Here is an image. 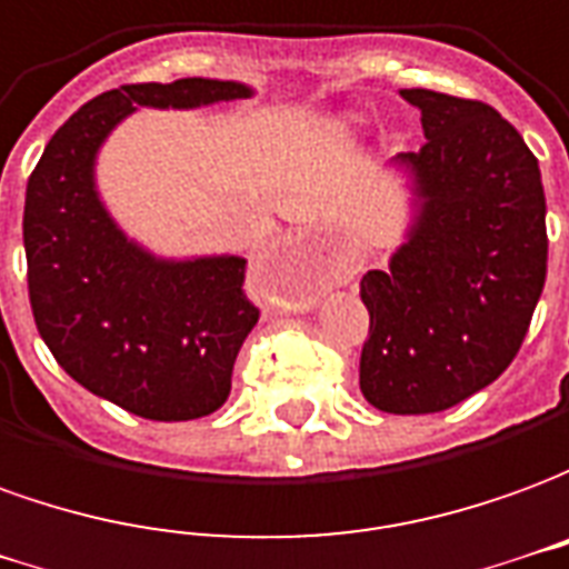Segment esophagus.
I'll list each match as a JSON object with an SVG mask.
<instances>
[{
  "mask_svg": "<svg viewBox=\"0 0 569 569\" xmlns=\"http://www.w3.org/2000/svg\"><path fill=\"white\" fill-rule=\"evenodd\" d=\"M293 251L303 253L306 260L316 266L321 284H328V288L349 284L352 276H356L349 253L342 251V244L333 239V236H325V232H309V236H303V239L293 241Z\"/></svg>",
  "mask_w": 569,
  "mask_h": 569,
  "instance_id": "esophagus-1",
  "label": "esophagus"
}]
</instances>
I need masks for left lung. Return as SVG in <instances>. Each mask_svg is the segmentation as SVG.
Instances as JSON below:
<instances>
[{"mask_svg":"<svg viewBox=\"0 0 569 569\" xmlns=\"http://www.w3.org/2000/svg\"><path fill=\"white\" fill-rule=\"evenodd\" d=\"M426 143L392 164L413 220L389 269L361 278L370 330L361 392L386 413H438L518 356L546 284V192L523 137L493 107L401 88Z\"/></svg>","mask_w":569,"mask_h":569,"instance_id":"8db88e82","label":"left lung"}]
</instances>
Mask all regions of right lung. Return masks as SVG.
Returning <instances> with one entry per match:
<instances>
[{
	"label": "right lung",
	"mask_w": 569,
	"mask_h": 569,
	"mask_svg": "<svg viewBox=\"0 0 569 569\" xmlns=\"http://www.w3.org/2000/svg\"><path fill=\"white\" fill-rule=\"evenodd\" d=\"M251 94L201 76L112 88L60 124L27 183L36 328L72 380L143 420H199L223 405L260 312L241 291L244 257L168 260L128 239L100 201L98 152L140 107L199 110Z\"/></svg>",
	"instance_id": "obj_1"
}]
</instances>
